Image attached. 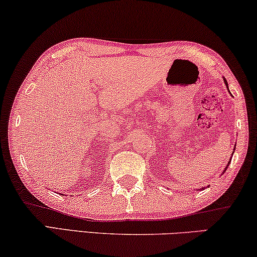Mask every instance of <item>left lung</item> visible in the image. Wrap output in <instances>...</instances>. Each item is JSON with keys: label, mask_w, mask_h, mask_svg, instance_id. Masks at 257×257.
<instances>
[{"label": "left lung", "mask_w": 257, "mask_h": 257, "mask_svg": "<svg viewBox=\"0 0 257 257\" xmlns=\"http://www.w3.org/2000/svg\"><path fill=\"white\" fill-rule=\"evenodd\" d=\"M223 80H225V84L227 85V88H228V84H227V81H226V79H223Z\"/></svg>", "instance_id": "obj_1"}]
</instances>
